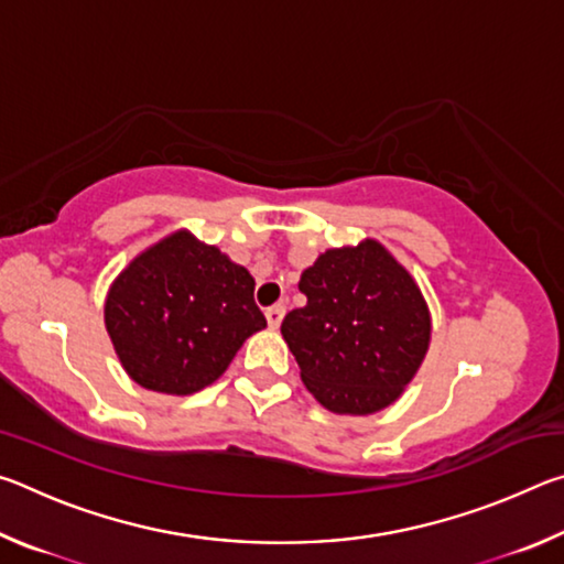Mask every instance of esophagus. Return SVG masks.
<instances>
[{"label": "esophagus", "instance_id": "1", "mask_svg": "<svg viewBox=\"0 0 564 564\" xmlns=\"http://www.w3.org/2000/svg\"><path fill=\"white\" fill-rule=\"evenodd\" d=\"M285 316V305L283 303H275L271 308H265V321H269V328H279L281 321Z\"/></svg>", "mask_w": 564, "mask_h": 564}]
</instances>
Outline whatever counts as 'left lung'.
Returning a JSON list of instances; mask_svg holds the SVG:
<instances>
[{"mask_svg":"<svg viewBox=\"0 0 564 564\" xmlns=\"http://www.w3.org/2000/svg\"><path fill=\"white\" fill-rule=\"evenodd\" d=\"M303 308L281 323L301 380L336 415L378 413L423 366L433 321L423 291L388 248H328L301 273Z\"/></svg>","mask_w":564,"mask_h":564,"instance_id":"left-lung-1","label":"left lung"}]
</instances>
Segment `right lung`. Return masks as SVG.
<instances>
[{
	"instance_id": "obj_1",
	"label": "right lung",
	"mask_w": 564,
	"mask_h": 564,
	"mask_svg": "<svg viewBox=\"0 0 564 564\" xmlns=\"http://www.w3.org/2000/svg\"><path fill=\"white\" fill-rule=\"evenodd\" d=\"M253 275L181 228L131 259L104 301V326L127 376L147 390L191 395L226 373L265 328Z\"/></svg>"
}]
</instances>
